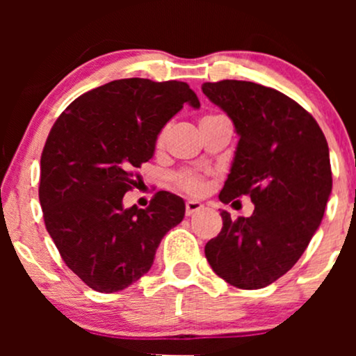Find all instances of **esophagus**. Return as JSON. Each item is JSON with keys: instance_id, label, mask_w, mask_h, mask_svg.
Here are the masks:
<instances>
[{"instance_id": "34e87169", "label": "esophagus", "mask_w": 356, "mask_h": 356, "mask_svg": "<svg viewBox=\"0 0 356 356\" xmlns=\"http://www.w3.org/2000/svg\"><path fill=\"white\" fill-rule=\"evenodd\" d=\"M202 209V204L197 201H187L186 202V216H192L194 212L201 211Z\"/></svg>"}]
</instances>
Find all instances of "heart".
<instances>
[{"label": "heart", "mask_w": 356, "mask_h": 356, "mask_svg": "<svg viewBox=\"0 0 356 356\" xmlns=\"http://www.w3.org/2000/svg\"><path fill=\"white\" fill-rule=\"evenodd\" d=\"M209 117H216V115H207L204 118H209ZM167 132H169V127H164V129L159 132L157 140H155V147H157V149H162V147H164ZM174 184L175 187H179V189L187 192V194L191 195H199L206 191V181H204L201 174L194 172V170H182V172H177L174 175Z\"/></svg>", "instance_id": "heart-1"}]
</instances>
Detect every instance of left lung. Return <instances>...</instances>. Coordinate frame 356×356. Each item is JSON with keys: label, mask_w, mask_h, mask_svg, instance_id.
<instances>
[{"label": "left lung", "mask_w": 356, "mask_h": 356, "mask_svg": "<svg viewBox=\"0 0 356 356\" xmlns=\"http://www.w3.org/2000/svg\"><path fill=\"white\" fill-rule=\"evenodd\" d=\"M202 92L239 136L219 199L249 195L254 204L251 218L220 212L222 229L204 251L229 284L264 288L295 266L320 226L332 194L328 144L312 113L275 88L222 80Z\"/></svg>", "instance_id": "1"}]
</instances>
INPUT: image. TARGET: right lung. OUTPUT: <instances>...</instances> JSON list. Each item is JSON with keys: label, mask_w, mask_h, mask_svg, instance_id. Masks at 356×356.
Returning a JSON list of instances; mask_svg holds the SVG:
<instances>
[{"label": "right lung", "mask_w": 356, "mask_h": 356, "mask_svg": "<svg viewBox=\"0 0 356 356\" xmlns=\"http://www.w3.org/2000/svg\"><path fill=\"white\" fill-rule=\"evenodd\" d=\"M184 104L201 105L186 81L113 80L72 102L48 134L38 189L44 226L65 264L95 291L140 280L184 219L186 204L170 192L159 191L145 209L122 201Z\"/></svg>", "instance_id": "add662e5"}]
</instances>
